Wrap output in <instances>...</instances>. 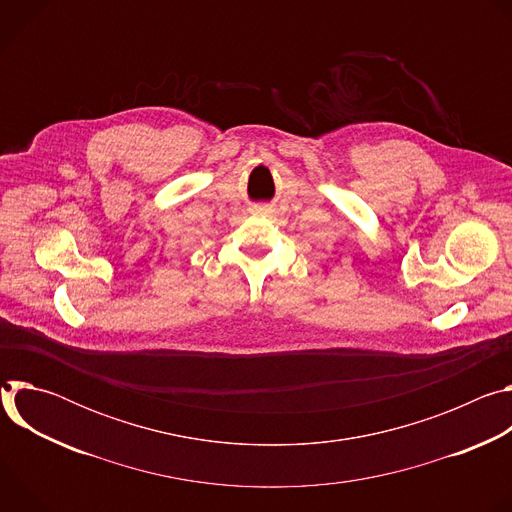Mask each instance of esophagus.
<instances>
[{"label": "esophagus", "mask_w": 512, "mask_h": 512, "mask_svg": "<svg viewBox=\"0 0 512 512\" xmlns=\"http://www.w3.org/2000/svg\"><path fill=\"white\" fill-rule=\"evenodd\" d=\"M255 210H257V212H267L269 206H255Z\"/></svg>", "instance_id": "obj_1"}]
</instances>
